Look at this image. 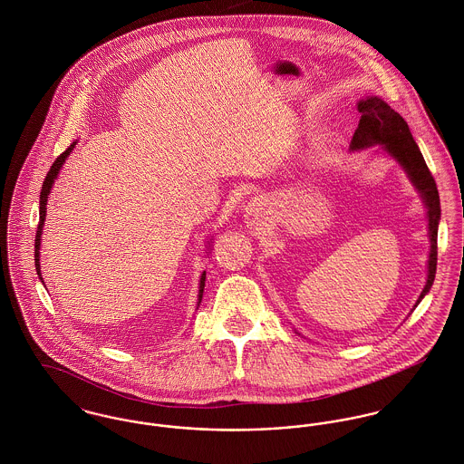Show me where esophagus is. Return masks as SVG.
<instances>
[{
  "label": "esophagus",
  "mask_w": 464,
  "mask_h": 464,
  "mask_svg": "<svg viewBox=\"0 0 464 464\" xmlns=\"http://www.w3.org/2000/svg\"><path fill=\"white\" fill-rule=\"evenodd\" d=\"M265 213V203L261 199H253L247 207V215L249 217H261Z\"/></svg>",
  "instance_id": "1"
}]
</instances>
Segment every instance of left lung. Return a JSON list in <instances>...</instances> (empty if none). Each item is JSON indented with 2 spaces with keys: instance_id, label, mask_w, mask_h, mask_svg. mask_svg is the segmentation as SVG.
<instances>
[{
  "instance_id": "1",
  "label": "left lung",
  "mask_w": 464,
  "mask_h": 464,
  "mask_svg": "<svg viewBox=\"0 0 464 464\" xmlns=\"http://www.w3.org/2000/svg\"><path fill=\"white\" fill-rule=\"evenodd\" d=\"M358 111L361 113L360 124L351 140V150L360 151L372 146H381L388 155L395 158L402 165L427 208L430 253L427 261V283L416 301L418 304L430 290L436 276L438 224L441 217L436 181L412 139L408 122L401 117V113H397L390 104L384 103L377 96H368L366 100H361L358 103Z\"/></svg>"
}]
</instances>
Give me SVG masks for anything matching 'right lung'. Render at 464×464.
<instances>
[{
    "label": "right lung",
    "instance_id": "1",
    "mask_svg": "<svg viewBox=\"0 0 464 464\" xmlns=\"http://www.w3.org/2000/svg\"><path fill=\"white\" fill-rule=\"evenodd\" d=\"M74 146H76V142H72L62 155L58 156V158L53 161L52 169H50V172L46 174V179H44L43 188H41V199H39V215H41V217H39V226H37V235H35V268H37V274H39V279H41V281H43V277H41V259H39V256H41V235H43L44 220H46L48 196H50V192H52L53 183H54V179H56V176H58V172H60V169H62V165L65 163L67 156L72 153ZM205 281H207V272H203L201 281H199V299H198V306H199L201 301H203Z\"/></svg>",
    "mask_w": 464,
    "mask_h": 464
}]
</instances>
